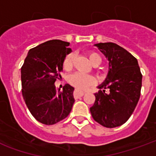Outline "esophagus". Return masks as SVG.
Masks as SVG:
<instances>
[{"mask_svg":"<svg viewBox=\"0 0 156 156\" xmlns=\"http://www.w3.org/2000/svg\"><path fill=\"white\" fill-rule=\"evenodd\" d=\"M85 94L84 92H82L79 91V90H75L74 91V97L75 98H79V97H82V96H83Z\"/></svg>","mask_w":156,"mask_h":156,"instance_id":"obj_1","label":"esophagus"}]
</instances>
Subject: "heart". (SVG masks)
I'll use <instances>...</instances> for the list:
<instances>
[{"instance_id":"obj_1","label":"heart","mask_w":156,"mask_h":156,"mask_svg":"<svg viewBox=\"0 0 156 156\" xmlns=\"http://www.w3.org/2000/svg\"><path fill=\"white\" fill-rule=\"evenodd\" d=\"M88 58H89V61L93 66L97 67L101 63V58L96 52H94V51L89 52ZM62 67H63V69L66 71L72 70V68L73 67V55L68 54L65 58L63 62H62ZM95 81L96 80H95V78L94 76L82 74L79 73L71 75L69 77V79H68V82L70 83V84L74 86L75 88L80 89V90H85V89L88 88L90 86L94 84Z\"/></svg>"}]
</instances>
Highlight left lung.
I'll return each instance as SVG.
<instances>
[{
    "label": "left lung",
    "mask_w": 156,
    "mask_h": 156,
    "mask_svg": "<svg viewBox=\"0 0 156 156\" xmlns=\"http://www.w3.org/2000/svg\"><path fill=\"white\" fill-rule=\"evenodd\" d=\"M108 61L105 80L98 86L94 105L90 108L96 122L107 128L120 126L133 114L140 96L142 74L133 55L113 42L94 44ZM110 93L106 94L105 89Z\"/></svg>",
    "instance_id": "1"
}]
</instances>
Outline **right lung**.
Returning a JSON list of instances; mask_svg holds the SVG:
<instances>
[{"label":"right lung","mask_w":156,"mask_h":156,"mask_svg":"<svg viewBox=\"0 0 156 156\" xmlns=\"http://www.w3.org/2000/svg\"><path fill=\"white\" fill-rule=\"evenodd\" d=\"M69 42L50 40L30 49L21 69L22 92L32 116L51 125L64 119L74 104V88L66 84L57 89L55 81L62 71V62L72 51Z\"/></svg>","instance_id":"obj_1"}]
</instances>
